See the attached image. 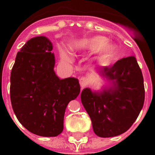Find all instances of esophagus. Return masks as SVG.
<instances>
[{
	"mask_svg": "<svg viewBox=\"0 0 155 155\" xmlns=\"http://www.w3.org/2000/svg\"><path fill=\"white\" fill-rule=\"evenodd\" d=\"M88 84V80H87V77H81L80 79V84L81 86V87H86Z\"/></svg>",
	"mask_w": 155,
	"mask_h": 155,
	"instance_id": "1",
	"label": "esophagus"
}]
</instances>
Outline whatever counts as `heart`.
<instances>
[{
	"instance_id": "1",
	"label": "heart",
	"mask_w": 155,
	"mask_h": 155,
	"mask_svg": "<svg viewBox=\"0 0 155 155\" xmlns=\"http://www.w3.org/2000/svg\"><path fill=\"white\" fill-rule=\"evenodd\" d=\"M69 48L75 54L86 51H96V58L100 63H104L111 59L115 56L117 51V48L115 44L108 42L107 38L100 35L74 41L70 43ZM60 54L61 58L63 61H70V57L64 50L61 49Z\"/></svg>"
}]
</instances>
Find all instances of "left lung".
I'll return each instance as SVG.
<instances>
[{
  "label": "left lung",
  "instance_id": "1",
  "mask_svg": "<svg viewBox=\"0 0 155 155\" xmlns=\"http://www.w3.org/2000/svg\"><path fill=\"white\" fill-rule=\"evenodd\" d=\"M98 72L109 85L101 91L84 88L80 96L81 102L97 136H117L131 127L143 107L145 88L142 71L136 58L130 56L110 67L99 68Z\"/></svg>",
  "mask_w": 155,
  "mask_h": 155
}]
</instances>
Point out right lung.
I'll use <instances>...</instances> for the list:
<instances>
[{"label":"right lung","instance_id":"1","mask_svg":"<svg viewBox=\"0 0 155 155\" xmlns=\"http://www.w3.org/2000/svg\"><path fill=\"white\" fill-rule=\"evenodd\" d=\"M51 42L38 36L26 42L16 56L10 75V99L19 122L32 134L55 137L63 130L68 103L80 94L76 78L56 75Z\"/></svg>","mask_w":155,"mask_h":155}]
</instances>
